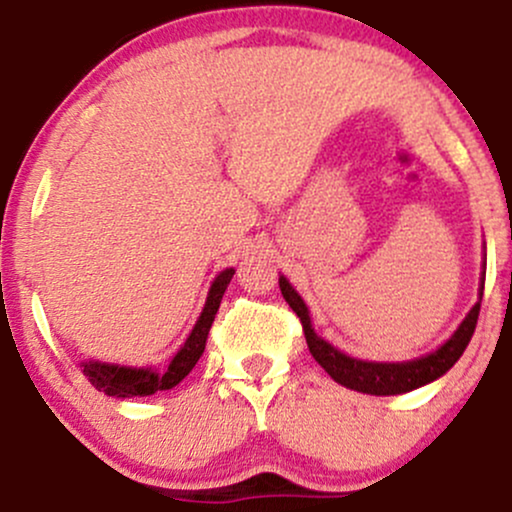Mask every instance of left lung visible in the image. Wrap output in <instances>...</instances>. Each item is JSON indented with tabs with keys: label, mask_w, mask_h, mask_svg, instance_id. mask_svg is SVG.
<instances>
[{
	"label": "left lung",
	"mask_w": 512,
	"mask_h": 512,
	"mask_svg": "<svg viewBox=\"0 0 512 512\" xmlns=\"http://www.w3.org/2000/svg\"><path fill=\"white\" fill-rule=\"evenodd\" d=\"M486 274V272H484ZM279 289L281 296L286 298V303L291 305V310L301 317V325L305 332V342H308L310 354L327 373L332 375V380H337L339 385L349 387V390L363 392V395H402V392H411L416 387L433 383L440 375L448 373L455 366L457 358L464 354L469 339H472L474 327H477L479 310H481V296H484V276H481V289H479V301L474 303V308L469 310L467 317L462 320V325L457 327L455 334L445 342L440 349L433 354H426L414 361H402V363H375V361H358L342 354L339 349H334L330 342H325L322 337H317L313 325H310V313L308 305L303 303V298L298 296L296 289L286 281V276H279Z\"/></svg>",
	"instance_id": "8db88e82"
}]
</instances>
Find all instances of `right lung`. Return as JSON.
Listing matches in <instances>:
<instances>
[{
    "label": "right lung",
    "instance_id": "1",
    "mask_svg": "<svg viewBox=\"0 0 512 512\" xmlns=\"http://www.w3.org/2000/svg\"><path fill=\"white\" fill-rule=\"evenodd\" d=\"M233 274H236V269H223V272L216 276L195 330L190 332L187 342L180 346V351L173 356V361L168 363V368L163 370V373H158V370H151V368H129V366H115V363L86 361L84 375L91 380V385L96 387V390L105 392L108 397H146V395H154L158 390H170V387L178 385L180 380L195 368L199 356L204 354L211 322H214L216 313H219L221 298L223 293H226V286L231 284Z\"/></svg>",
    "mask_w": 512,
    "mask_h": 512
}]
</instances>
